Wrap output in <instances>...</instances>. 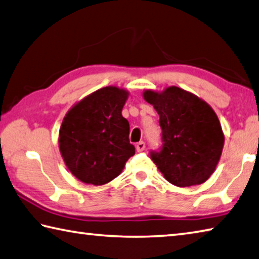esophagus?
Segmentation results:
<instances>
[{
	"label": "esophagus",
	"instance_id": "34e87169",
	"mask_svg": "<svg viewBox=\"0 0 259 259\" xmlns=\"http://www.w3.org/2000/svg\"><path fill=\"white\" fill-rule=\"evenodd\" d=\"M145 149V143L144 142H139L136 144V150H138V152H142Z\"/></svg>",
	"mask_w": 259,
	"mask_h": 259
}]
</instances>
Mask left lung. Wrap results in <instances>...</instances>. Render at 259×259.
I'll return each instance as SVG.
<instances>
[{
    "mask_svg": "<svg viewBox=\"0 0 259 259\" xmlns=\"http://www.w3.org/2000/svg\"><path fill=\"white\" fill-rule=\"evenodd\" d=\"M143 98L160 116L163 146L151 159L165 180L178 187L205 183L220 161L224 134L206 101L178 87L144 90Z\"/></svg>",
    "mask_w": 259,
    "mask_h": 259,
    "instance_id": "8db88e82",
    "label": "left lung"
}]
</instances>
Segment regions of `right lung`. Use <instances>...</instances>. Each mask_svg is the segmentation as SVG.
Instances as JSON below:
<instances>
[{
  "label": "right lung",
  "instance_id": "add662e5",
  "mask_svg": "<svg viewBox=\"0 0 259 259\" xmlns=\"http://www.w3.org/2000/svg\"><path fill=\"white\" fill-rule=\"evenodd\" d=\"M128 96L123 88H101L75 102L63 118L58 148L80 182L95 186L109 183L135 154L128 120L121 115Z\"/></svg>",
  "mask_w": 259,
  "mask_h": 259
}]
</instances>
